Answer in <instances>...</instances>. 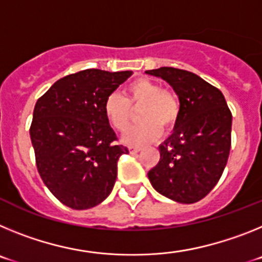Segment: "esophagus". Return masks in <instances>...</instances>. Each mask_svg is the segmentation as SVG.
Segmentation results:
<instances>
[{"label":"esophagus","mask_w":262,"mask_h":262,"mask_svg":"<svg viewBox=\"0 0 262 262\" xmlns=\"http://www.w3.org/2000/svg\"><path fill=\"white\" fill-rule=\"evenodd\" d=\"M128 149H129V152H131V154H138V152L140 151V147H129Z\"/></svg>","instance_id":"esophagus-1"}]
</instances>
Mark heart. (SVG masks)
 I'll use <instances>...</instances> for the list:
<instances>
[{"mask_svg":"<svg viewBox=\"0 0 262 262\" xmlns=\"http://www.w3.org/2000/svg\"><path fill=\"white\" fill-rule=\"evenodd\" d=\"M139 110L140 123L135 124L124 135L129 145H143L156 140L161 131H169L180 115V101L173 92L163 89L149 78L138 80L126 85L123 96L113 93L105 99L103 111L110 124L118 131H124L133 118V109Z\"/></svg>","mask_w":262,"mask_h":262,"instance_id":"b5f03b06","label":"heart"}]
</instances>
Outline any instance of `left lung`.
I'll return each instance as SVG.
<instances>
[{
    "label": "left lung",
    "mask_w": 262,
    "mask_h": 262,
    "mask_svg": "<svg viewBox=\"0 0 262 262\" xmlns=\"http://www.w3.org/2000/svg\"><path fill=\"white\" fill-rule=\"evenodd\" d=\"M145 73L163 78L180 99L173 134L159 147L148 172L155 190L180 203H195L217 184L231 149L232 114L217 88L195 73L161 67Z\"/></svg>",
    "instance_id": "1"
}]
</instances>
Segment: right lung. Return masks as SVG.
<instances>
[{
    "label": "right lung",
    "mask_w": 262,
    "mask_h": 262,
    "mask_svg": "<svg viewBox=\"0 0 262 262\" xmlns=\"http://www.w3.org/2000/svg\"><path fill=\"white\" fill-rule=\"evenodd\" d=\"M133 71L85 69L57 80L36 101L30 127L36 168L62 205L86 210L114 187L118 160L128 154L103 111L105 99Z\"/></svg>",
    "instance_id": "right-lung-1"
}]
</instances>
